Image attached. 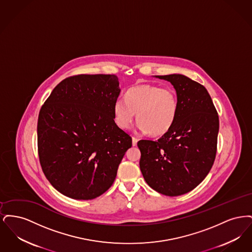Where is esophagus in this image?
Listing matches in <instances>:
<instances>
[{
  "mask_svg": "<svg viewBox=\"0 0 252 252\" xmlns=\"http://www.w3.org/2000/svg\"><path fill=\"white\" fill-rule=\"evenodd\" d=\"M137 143H138V139L135 138V137H132V144H133V146L137 145Z\"/></svg>",
  "mask_w": 252,
  "mask_h": 252,
  "instance_id": "esophagus-1",
  "label": "esophagus"
}]
</instances>
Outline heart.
Returning <instances> with one entry per match:
<instances>
[{"label":"heart","instance_id":"1","mask_svg":"<svg viewBox=\"0 0 252 252\" xmlns=\"http://www.w3.org/2000/svg\"><path fill=\"white\" fill-rule=\"evenodd\" d=\"M179 110L174 91L156 85L144 84L130 88L126 98H118L113 106L115 122L127 129L137 112L138 128L152 136H161L173 126Z\"/></svg>","mask_w":252,"mask_h":252}]
</instances>
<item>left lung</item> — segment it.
Instances as JSON below:
<instances>
[{
	"mask_svg": "<svg viewBox=\"0 0 252 252\" xmlns=\"http://www.w3.org/2000/svg\"><path fill=\"white\" fill-rule=\"evenodd\" d=\"M174 86L176 121L158 141L141 140L140 168L146 183L168 196L192 191L215 162L219 118L206 88L182 74L156 75Z\"/></svg>",
	"mask_w": 252,
	"mask_h": 252,
	"instance_id": "8db88e82",
	"label": "left lung"
}]
</instances>
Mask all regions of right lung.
Instances as JSON below:
<instances>
[{
	"mask_svg": "<svg viewBox=\"0 0 252 252\" xmlns=\"http://www.w3.org/2000/svg\"><path fill=\"white\" fill-rule=\"evenodd\" d=\"M114 74H78L58 85L40 108L37 152L49 182L73 199H94L114 182L131 137L114 122Z\"/></svg>",
	"mask_w": 252,
	"mask_h": 252,
	"instance_id": "add662e5",
	"label": "right lung"
}]
</instances>
